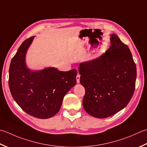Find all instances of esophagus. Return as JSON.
<instances>
[{
	"instance_id": "1",
	"label": "esophagus",
	"mask_w": 147,
	"mask_h": 147,
	"mask_svg": "<svg viewBox=\"0 0 147 147\" xmlns=\"http://www.w3.org/2000/svg\"><path fill=\"white\" fill-rule=\"evenodd\" d=\"M80 75L79 74H78L77 76H76V82L78 83H80Z\"/></svg>"
}]
</instances>
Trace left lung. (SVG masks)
I'll use <instances>...</instances> for the list:
<instances>
[{"mask_svg": "<svg viewBox=\"0 0 147 147\" xmlns=\"http://www.w3.org/2000/svg\"><path fill=\"white\" fill-rule=\"evenodd\" d=\"M101 56L80 64V82L85 87V110L104 119L113 115L130 101L135 90L136 66L130 50L115 34Z\"/></svg>", "mask_w": 147, "mask_h": 147, "instance_id": "obj_1", "label": "left lung"}]
</instances>
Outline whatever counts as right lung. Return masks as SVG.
<instances>
[{
	"mask_svg": "<svg viewBox=\"0 0 147 147\" xmlns=\"http://www.w3.org/2000/svg\"><path fill=\"white\" fill-rule=\"evenodd\" d=\"M34 36L22 42L11 60L9 87L14 100L26 113L46 119L58 113L65 95L76 83L77 71H60L54 67L31 71L25 56Z\"/></svg>",
	"mask_w": 147,
	"mask_h": 147,
	"instance_id": "add662e5",
	"label": "right lung"
}]
</instances>
